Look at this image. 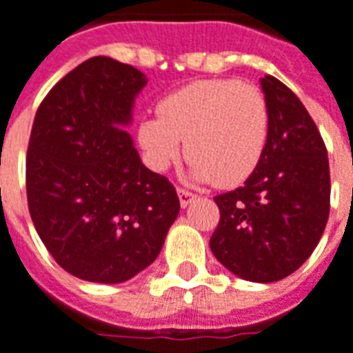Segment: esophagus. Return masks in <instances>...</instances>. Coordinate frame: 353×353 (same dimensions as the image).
I'll use <instances>...</instances> for the list:
<instances>
[{
    "label": "esophagus",
    "mask_w": 353,
    "mask_h": 353,
    "mask_svg": "<svg viewBox=\"0 0 353 353\" xmlns=\"http://www.w3.org/2000/svg\"><path fill=\"white\" fill-rule=\"evenodd\" d=\"M176 193H179L180 206H182V208H186L188 205H192V201L195 199V193L188 192V190H182V188H179V190H176Z\"/></svg>",
    "instance_id": "obj_1"
}]
</instances>
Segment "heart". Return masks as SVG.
<instances>
[{
	"label": "heart",
	"instance_id": "obj_1",
	"mask_svg": "<svg viewBox=\"0 0 353 353\" xmlns=\"http://www.w3.org/2000/svg\"><path fill=\"white\" fill-rule=\"evenodd\" d=\"M158 115L137 128L147 163L165 171L186 141L193 179L232 188L261 163L270 136V110L259 87L240 79H201L161 98Z\"/></svg>",
	"mask_w": 353,
	"mask_h": 353
}]
</instances>
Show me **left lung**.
Instances as JSON below:
<instances>
[{"label":"left lung","instance_id":"8db88e82","mask_svg":"<svg viewBox=\"0 0 353 353\" xmlns=\"http://www.w3.org/2000/svg\"><path fill=\"white\" fill-rule=\"evenodd\" d=\"M270 136L261 163L242 188L216 195L217 261L238 277L274 283L311 256L330 216V161L316 124L274 76L261 79Z\"/></svg>","mask_w":353,"mask_h":353}]
</instances>
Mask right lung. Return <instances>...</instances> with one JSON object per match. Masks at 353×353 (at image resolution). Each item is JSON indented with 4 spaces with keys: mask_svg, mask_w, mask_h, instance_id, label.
Segmentation results:
<instances>
[{
    "mask_svg": "<svg viewBox=\"0 0 353 353\" xmlns=\"http://www.w3.org/2000/svg\"><path fill=\"white\" fill-rule=\"evenodd\" d=\"M147 78L111 57L68 72L37 110L26 188L50 255L91 283H124L160 255L179 216L174 186L143 165L124 126Z\"/></svg>",
    "mask_w": 353,
    "mask_h": 353,
    "instance_id": "right-lung-1",
    "label": "right lung"
}]
</instances>
